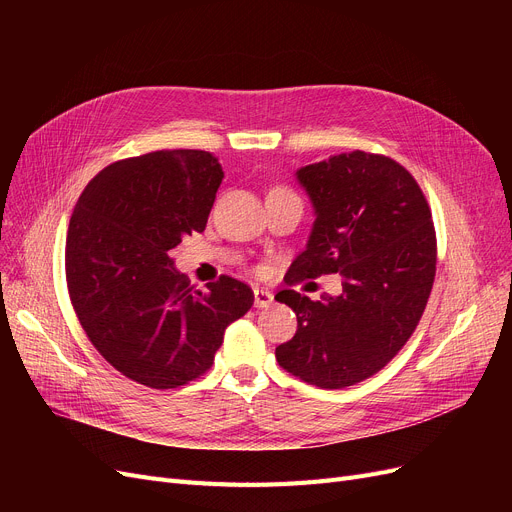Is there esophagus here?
Here are the masks:
<instances>
[{
	"label": "esophagus",
	"instance_id": "esophagus-1",
	"mask_svg": "<svg viewBox=\"0 0 512 512\" xmlns=\"http://www.w3.org/2000/svg\"><path fill=\"white\" fill-rule=\"evenodd\" d=\"M253 297H255V307L257 309H265V307H270L274 303V294L270 290H265V288H255Z\"/></svg>",
	"mask_w": 512,
	"mask_h": 512
}]
</instances>
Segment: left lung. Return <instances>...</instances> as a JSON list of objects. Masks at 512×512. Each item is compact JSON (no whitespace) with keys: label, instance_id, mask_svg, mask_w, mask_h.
<instances>
[{"label":"left lung","instance_id":"obj_1","mask_svg":"<svg viewBox=\"0 0 512 512\" xmlns=\"http://www.w3.org/2000/svg\"><path fill=\"white\" fill-rule=\"evenodd\" d=\"M315 222L290 282L340 274L338 297L280 290L297 334L276 348L280 367L319 388L378 373L415 332L436 276L432 211L415 178L386 155L351 151L297 170Z\"/></svg>","mask_w":512,"mask_h":512}]
</instances>
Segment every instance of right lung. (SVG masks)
<instances>
[{
    "label": "right lung",
    "instance_id": "1",
    "mask_svg": "<svg viewBox=\"0 0 512 512\" xmlns=\"http://www.w3.org/2000/svg\"><path fill=\"white\" fill-rule=\"evenodd\" d=\"M224 170L209 151L172 149L101 170L66 238L72 307L101 357L126 378L168 390L203 375L253 290L222 276L195 290L170 251L203 232Z\"/></svg>",
    "mask_w": 512,
    "mask_h": 512
}]
</instances>
